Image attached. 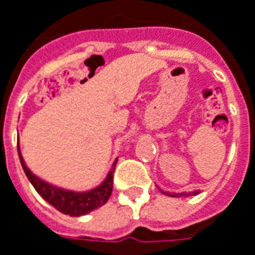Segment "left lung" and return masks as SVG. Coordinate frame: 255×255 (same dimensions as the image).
<instances>
[{
	"label": "left lung",
	"instance_id": "8db88e82",
	"mask_svg": "<svg viewBox=\"0 0 255 255\" xmlns=\"http://www.w3.org/2000/svg\"><path fill=\"white\" fill-rule=\"evenodd\" d=\"M199 193V190H195V192H189V193H165V195L172 196V197H181V196H195Z\"/></svg>",
	"mask_w": 255,
	"mask_h": 255
}]
</instances>
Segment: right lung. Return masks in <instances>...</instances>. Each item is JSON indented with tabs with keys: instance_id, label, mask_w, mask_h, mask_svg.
Listing matches in <instances>:
<instances>
[{
	"instance_id": "1",
	"label": "right lung",
	"mask_w": 255,
	"mask_h": 255,
	"mask_svg": "<svg viewBox=\"0 0 255 255\" xmlns=\"http://www.w3.org/2000/svg\"><path fill=\"white\" fill-rule=\"evenodd\" d=\"M17 153L20 157L23 171H24L26 177L28 178V181L34 186V189L40 193L44 200H47L51 206H53L60 213L70 215V217H80V215H85L94 211L95 208L102 207L103 204L109 200L112 190H113V172H115L117 158L112 165V170L109 171L106 179L99 186L87 190V192H73V190H66L58 188V186H53L51 183L35 177L24 163L19 145H17Z\"/></svg>"
}]
</instances>
